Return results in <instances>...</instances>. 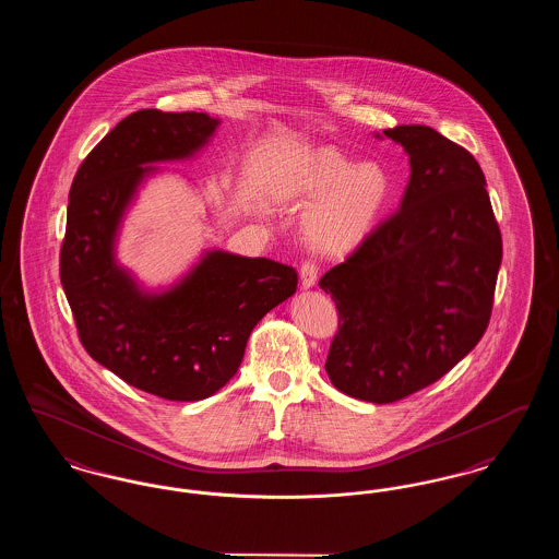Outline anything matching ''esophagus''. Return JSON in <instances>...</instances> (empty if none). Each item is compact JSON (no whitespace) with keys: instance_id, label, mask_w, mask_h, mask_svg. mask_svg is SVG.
Masks as SVG:
<instances>
[{"instance_id":"34e87169","label":"esophagus","mask_w":559,"mask_h":559,"mask_svg":"<svg viewBox=\"0 0 559 559\" xmlns=\"http://www.w3.org/2000/svg\"><path fill=\"white\" fill-rule=\"evenodd\" d=\"M299 281H301L304 289H312L319 281V266L312 262H304L299 267Z\"/></svg>"}]
</instances>
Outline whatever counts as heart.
Returning a JSON list of instances; mask_svg holds the SVG:
<instances>
[{
    "instance_id": "b5f03b06",
    "label": "heart",
    "mask_w": 559,
    "mask_h": 559,
    "mask_svg": "<svg viewBox=\"0 0 559 559\" xmlns=\"http://www.w3.org/2000/svg\"><path fill=\"white\" fill-rule=\"evenodd\" d=\"M283 205L310 210L301 233L320 255H347L369 239L392 197V178L377 160H354L335 146H301L276 185Z\"/></svg>"
}]
</instances>
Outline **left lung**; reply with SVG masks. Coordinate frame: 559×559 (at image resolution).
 Returning <instances> with one entry per match:
<instances>
[{"mask_svg":"<svg viewBox=\"0 0 559 559\" xmlns=\"http://www.w3.org/2000/svg\"><path fill=\"white\" fill-rule=\"evenodd\" d=\"M383 135L411 163L400 210L319 283L340 312L329 379L374 404L424 390L476 347L503 258L474 155L427 126Z\"/></svg>","mask_w":559,"mask_h":559,"instance_id":"8db88e82","label":"left lung"}]
</instances>
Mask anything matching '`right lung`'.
<instances>
[{
    "instance_id": "right-lung-1",
    "label": "right lung",
    "mask_w": 559,
    "mask_h": 559,
    "mask_svg": "<svg viewBox=\"0 0 559 559\" xmlns=\"http://www.w3.org/2000/svg\"><path fill=\"white\" fill-rule=\"evenodd\" d=\"M219 126L207 112L135 110L98 142L69 192L60 283L87 354L133 388L210 399L239 371L253 326L297 289L267 258L212 249L163 292L117 264L121 222L155 163L194 157Z\"/></svg>"
}]
</instances>
